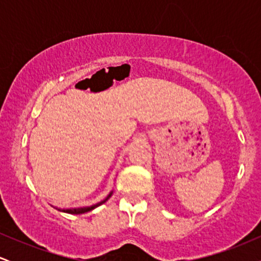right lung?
<instances>
[{
	"label": "right lung",
	"mask_w": 261,
	"mask_h": 261,
	"mask_svg": "<svg viewBox=\"0 0 261 261\" xmlns=\"http://www.w3.org/2000/svg\"><path fill=\"white\" fill-rule=\"evenodd\" d=\"M113 195V191H110L109 193V195H108L106 199L104 200H101V201H99V202H97V203H94V205H92V206H85V207H72V208H58V207H55L56 210H59V211H61V212H65V214H70V215H81V214H86V212H89V211H92V210H94L95 207H98V206H100L101 203H104L106 201H108V200L110 199V196Z\"/></svg>",
	"instance_id": "right-lung-1"
}]
</instances>
